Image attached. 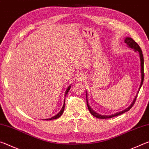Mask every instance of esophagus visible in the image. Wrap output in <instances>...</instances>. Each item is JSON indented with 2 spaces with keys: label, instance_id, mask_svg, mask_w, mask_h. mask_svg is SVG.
Listing matches in <instances>:
<instances>
[{
  "label": "esophagus",
  "instance_id": "esophagus-1",
  "mask_svg": "<svg viewBox=\"0 0 149 149\" xmlns=\"http://www.w3.org/2000/svg\"><path fill=\"white\" fill-rule=\"evenodd\" d=\"M85 79V75L83 74H79L77 75V79L79 80V81H84Z\"/></svg>",
  "mask_w": 149,
  "mask_h": 149
}]
</instances>
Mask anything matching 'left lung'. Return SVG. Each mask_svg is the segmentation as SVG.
Segmentation results:
<instances>
[{
	"label": "left lung",
	"instance_id": "8db88e82",
	"mask_svg": "<svg viewBox=\"0 0 149 149\" xmlns=\"http://www.w3.org/2000/svg\"><path fill=\"white\" fill-rule=\"evenodd\" d=\"M125 42L126 44H127L128 46L132 48V49H134L135 51H138L139 53V56H140V60H141V85H140V87H139V89L138 92L137 93V95H136L135 97L134 100H133V102L131 104V105L129 107L126 108V109L123 110L122 112H118V113H116L114 114H112V115H110V116H103V115H100L97 114V112H95V111H93L91 108L90 107V106L89 105V103H88L87 101V95L86 93V97H87V107H88V109H89V112L93 116H95L97 118H100V119H107V118H113L114 116H119L120 114H123V113H125L126 112H127V111H129L131 108H132V107L133 105H134L135 102V100L137 99V95L139 93V90L141 89V86H142L143 85V80H144V58H143V52H142V50L141 49V47H139V45L137 42H136L133 39L130 38V37H127V38H125Z\"/></svg>",
	"mask_w": 149,
	"mask_h": 149
}]
</instances>
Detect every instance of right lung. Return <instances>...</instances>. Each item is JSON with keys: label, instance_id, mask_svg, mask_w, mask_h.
Segmentation results:
<instances>
[{"label": "right lung", "instance_id": "obj_1", "mask_svg": "<svg viewBox=\"0 0 149 149\" xmlns=\"http://www.w3.org/2000/svg\"><path fill=\"white\" fill-rule=\"evenodd\" d=\"M70 87H71V86H70H70H69L68 87V89H66V91H65L64 97H66L67 94H68V93L69 91H70ZM64 105H65V100H64V105H63V107H62V108L61 109V110L60 111V112L58 113V114H57L56 116H53V117H52V118H49V119H46V120H51L57 119V118H58L59 117L61 116L62 114H63V112H64V107H65Z\"/></svg>", "mask_w": 149, "mask_h": 149}]
</instances>
